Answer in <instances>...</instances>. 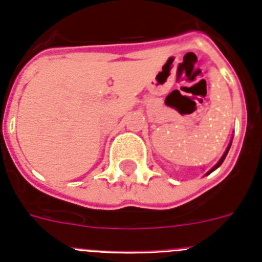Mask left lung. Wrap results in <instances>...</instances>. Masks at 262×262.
Returning <instances> with one entry per match:
<instances>
[{"mask_svg": "<svg viewBox=\"0 0 262 262\" xmlns=\"http://www.w3.org/2000/svg\"><path fill=\"white\" fill-rule=\"evenodd\" d=\"M230 148H231V143H230V145H228V148H227V149H226V152H224V155H223V156H222V159H221V160H219V163H217V164H216V165H215V166H214V168H212V169H211V170H210V172H209V173L214 172L215 169H216V168H219V166H221V165H222V163H223V161H224V159H226L227 154H228V151H230Z\"/></svg>", "mask_w": 262, "mask_h": 262, "instance_id": "8db88e82", "label": "left lung"}]
</instances>
